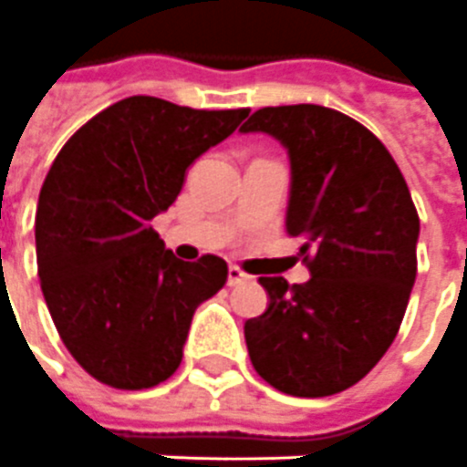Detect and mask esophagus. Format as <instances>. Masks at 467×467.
Returning a JSON list of instances; mask_svg holds the SVG:
<instances>
[{"instance_id": "34e87169", "label": "esophagus", "mask_w": 467, "mask_h": 467, "mask_svg": "<svg viewBox=\"0 0 467 467\" xmlns=\"http://www.w3.org/2000/svg\"><path fill=\"white\" fill-rule=\"evenodd\" d=\"M244 281H249V276L239 266H228V286H236V284H244Z\"/></svg>"}]
</instances>
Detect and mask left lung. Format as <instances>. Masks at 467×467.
I'll return each mask as SVG.
<instances>
[{
    "label": "left lung",
    "instance_id": "8db88e82",
    "mask_svg": "<svg viewBox=\"0 0 467 467\" xmlns=\"http://www.w3.org/2000/svg\"><path fill=\"white\" fill-rule=\"evenodd\" d=\"M241 133L286 148V234L312 254L306 284L259 279L269 306L244 324L251 365L294 398L337 395L398 337L418 274V211L385 145L345 112L261 108Z\"/></svg>",
    "mask_w": 467,
    "mask_h": 467
}]
</instances>
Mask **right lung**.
I'll return each mask as SVG.
<instances>
[{
  "instance_id": "obj_1",
  "label": "right lung",
  "mask_w": 467,
  "mask_h": 467,
  "mask_svg": "<svg viewBox=\"0 0 467 467\" xmlns=\"http://www.w3.org/2000/svg\"><path fill=\"white\" fill-rule=\"evenodd\" d=\"M246 115L135 95L85 122L55 158L35 218L37 271L62 342L95 379L145 389L181 365L191 319L228 269L218 256L175 259L150 221Z\"/></svg>"
}]
</instances>
